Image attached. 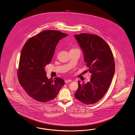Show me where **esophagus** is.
Returning <instances> with one entry per match:
<instances>
[{"mask_svg":"<svg viewBox=\"0 0 135 135\" xmlns=\"http://www.w3.org/2000/svg\"><path fill=\"white\" fill-rule=\"evenodd\" d=\"M71 81H72V80H71V79H67V80H66L65 81V82L66 84L68 83H70V82H71Z\"/></svg>","mask_w":135,"mask_h":135,"instance_id":"esophagus-1","label":"esophagus"}]
</instances>
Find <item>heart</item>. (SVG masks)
<instances>
[{
    "instance_id": "heart-1",
    "label": "heart",
    "mask_w": 135,
    "mask_h": 135,
    "mask_svg": "<svg viewBox=\"0 0 135 135\" xmlns=\"http://www.w3.org/2000/svg\"><path fill=\"white\" fill-rule=\"evenodd\" d=\"M73 50H74V49H73Z\"/></svg>"
}]
</instances>
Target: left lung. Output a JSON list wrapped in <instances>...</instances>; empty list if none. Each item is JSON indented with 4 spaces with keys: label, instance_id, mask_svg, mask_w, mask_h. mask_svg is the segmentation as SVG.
Returning <instances> with one entry per match:
<instances>
[{
    "label": "left lung",
    "instance_id": "8db88e82",
    "mask_svg": "<svg viewBox=\"0 0 135 135\" xmlns=\"http://www.w3.org/2000/svg\"><path fill=\"white\" fill-rule=\"evenodd\" d=\"M84 53V60L91 74L89 82L80 84L75 93V98L86 105L100 100L107 92L115 72L112 52L100 36L88 33L74 35Z\"/></svg>",
    "mask_w": 135,
    "mask_h": 135
}]
</instances>
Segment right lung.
<instances>
[{"label":"right lung","mask_w":135,"mask_h":135,"mask_svg":"<svg viewBox=\"0 0 135 135\" xmlns=\"http://www.w3.org/2000/svg\"><path fill=\"white\" fill-rule=\"evenodd\" d=\"M67 35L59 31L45 30L29 39L22 50L19 81L28 95L37 101L54 99L64 84L60 77L48 79L45 67L51 63L59 40Z\"/></svg>","instance_id":"1"}]
</instances>
